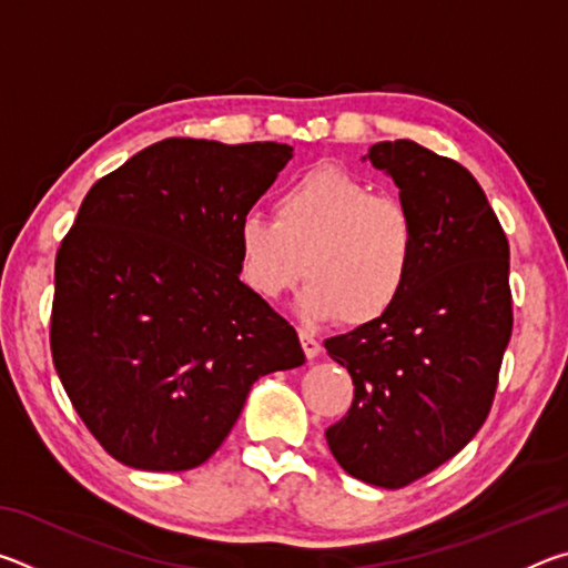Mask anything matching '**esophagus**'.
Returning <instances> with one entry per match:
<instances>
[{
	"label": "esophagus",
	"mask_w": 568,
	"mask_h": 568,
	"mask_svg": "<svg viewBox=\"0 0 568 568\" xmlns=\"http://www.w3.org/2000/svg\"><path fill=\"white\" fill-rule=\"evenodd\" d=\"M301 345H303V351H305V355L307 358H318L321 355V351H323V345H321V341L315 338L313 333H305V331H301Z\"/></svg>",
	"instance_id": "34e87169"
}]
</instances>
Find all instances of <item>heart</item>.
Wrapping results in <instances>:
<instances>
[{
	"instance_id": "b5f03b06",
	"label": "heart",
	"mask_w": 568,
	"mask_h": 568,
	"mask_svg": "<svg viewBox=\"0 0 568 568\" xmlns=\"http://www.w3.org/2000/svg\"><path fill=\"white\" fill-rule=\"evenodd\" d=\"M240 277L277 301L311 277L297 297L305 321L363 325L398 303L416 263L410 210L338 168L295 178L275 197V220L247 213L235 230Z\"/></svg>"
}]
</instances>
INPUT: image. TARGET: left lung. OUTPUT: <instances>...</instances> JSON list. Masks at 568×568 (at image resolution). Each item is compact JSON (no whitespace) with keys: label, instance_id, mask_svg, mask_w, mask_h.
<instances>
[{"label":"left lung","instance_id":"1","mask_svg":"<svg viewBox=\"0 0 568 568\" xmlns=\"http://www.w3.org/2000/svg\"><path fill=\"white\" fill-rule=\"evenodd\" d=\"M363 160L396 182L418 250L383 318L325 341L355 386L325 438L345 474L400 488L454 458L491 410L514 328L508 240L458 162L410 140L378 142Z\"/></svg>","mask_w":568,"mask_h":568}]
</instances>
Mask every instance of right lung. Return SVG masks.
Masks as SVG:
<instances>
[{"label": "right lung", "instance_id": "1", "mask_svg": "<svg viewBox=\"0 0 568 568\" xmlns=\"http://www.w3.org/2000/svg\"><path fill=\"white\" fill-rule=\"evenodd\" d=\"M291 145L170 138L104 175L54 261L52 361L120 464L187 470L257 378L305 363L293 325L240 281L235 230Z\"/></svg>", "mask_w": 568, "mask_h": 568}]
</instances>
